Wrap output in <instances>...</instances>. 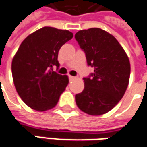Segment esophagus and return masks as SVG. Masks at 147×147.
<instances>
[{"label": "esophagus", "instance_id": "obj_1", "mask_svg": "<svg viewBox=\"0 0 147 147\" xmlns=\"http://www.w3.org/2000/svg\"><path fill=\"white\" fill-rule=\"evenodd\" d=\"M75 79V76H69V80H74Z\"/></svg>", "mask_w": 147, "mask_h": 147}]
</instances>
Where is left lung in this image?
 Returning <instances> with one entry per match:
<instances>
[{
    "label": "left lung",
    "instance_id": "8db88e82",
    "mask_svg": "<svg viewBox=\"0 0 147 147\" xmlns=\"http://www.w3.org/2000/svg\"><path fill=\"white\" fill-rule=\"evenodd\" d=\"M75 38L86 55L94 73L84 78V89L76 95L82 111L100 115L110 111L123 98L129 85L130 63L118 40L101 28L80 30Z\"/></svg>",
    "mask_w": 147,
    "mask_h": 147
}]
</instances>
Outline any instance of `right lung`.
<instances>
[{
  "label": "right lung",
  "instance_id": "obj_1",
  "mask_svg": "<svg viewBox=\"0 0 147 147\" xmlns=\"http://www.w3.org/2000/svg\"><path fill=\"white\" fill-rule=\"evenodd\" d=\"M72 37L67 30L44 27L20 45L12 60V76L19 97L29 107L45 111L57 105L69 80L53 67H59L58 51Z\"/></svg>",
  "mask_w": 147,
  "mask_h": 147
}]
</instances>
